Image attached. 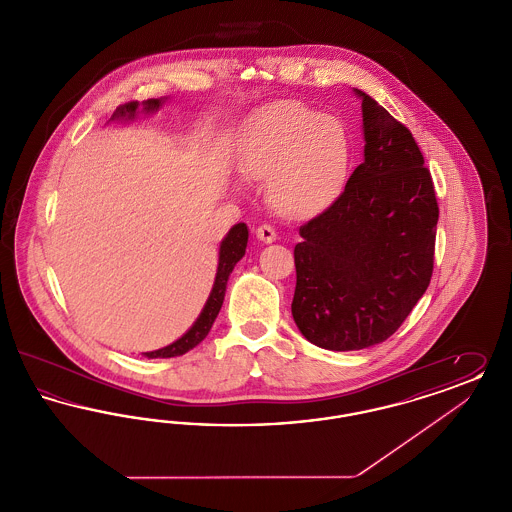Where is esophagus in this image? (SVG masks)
<instances>
[{
	"label": "esophagus",
	"instance_id": "obj_1",
	"mask_svg": "<svg viewBox=\"0 0 512 512\" xmlns=\"http://www.w3.org/2000/svg\"><path fill=\"white\" fill-rule=\"evenodd\" d=\"M255 234H257V238H259L261 242H265V244H272V242L276 240V230H274V226L268 224V222L259 224L257 230H255Z\"/></svg>",
	"mask_w": 512,
	"mask_h": 512
}]
</instances>
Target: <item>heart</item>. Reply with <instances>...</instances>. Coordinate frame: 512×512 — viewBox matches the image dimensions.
I'll use <instances>...</instances> for the list:
<instances>
[{
    "label": "heart",
    "mask_w": 512,
    "mask_h": 512,
    "mask_svg": "<svg viewBox=\"0 0 512 512\" xmlns=\"http://www.w3.org/2000/svg\"><path fill=\"white\" fill-rule=\"evenodd\" d=\"M353 163L347 126L301 101L261 109L247 130L240 167L267 179L270 207L290 219L313 217L340 197Z\"/></svg>",
    "instance_id": "b5f03b06"
}]
</instances>
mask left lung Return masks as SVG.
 <instances>
[{
    "mask_svg": "<svg viewBox=\"0 0 512 512\" xmlns=\"http://www.w3.org/2000/svg\"><path fill=\"white\" fill-rule=\"evenodd\" d=\"M363 99L365 161L340 197L299 228L292 315L322 349L355 351L388 340L424 295L439 207L411 130Z\"/></svg>",
    "mask_w": 512,
    "mask_h": 512,
    "instance_id": "left-lung-1",
    "label": "left lung"
}]
</instances>
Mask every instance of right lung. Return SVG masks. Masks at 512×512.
<instances>
[{
  "instance_id": "add662e5",
  "label": "right lung",
  "mask_w": 512,
  "mask_h": 512,
  "mask_svg": "<svg viewBox=\"0 0 512 512\" xmlns=\"http://www.w3.org/2000/svg\"><path fill=\"white\" fill-rule=\"evenodd\" d=\"M138 101H130L126 105H121L113 119H132L136 115V109H138ZM161 105V99H147L144 101V109L147 113L149 111H155L159 109ZM247 226L244 222H238L236 226L230 228V232L226 234V238L222 240L219 251V268H217V278H215V284H213V290L211 295L201 311V315L197 317L194 322V326L180 338V340L174 341L171 345L163 347V349H157V351H149L144 353L147 359H169V357H178V355H184L188 353L190 349H194L197 343L205 340V336L209 334L215 318L219 315L220 307H222V301H224V292H226V282H228V276L230 272L236 267V263L244 257L245 245H247Z\"/></svg>"
}]
</instances>
